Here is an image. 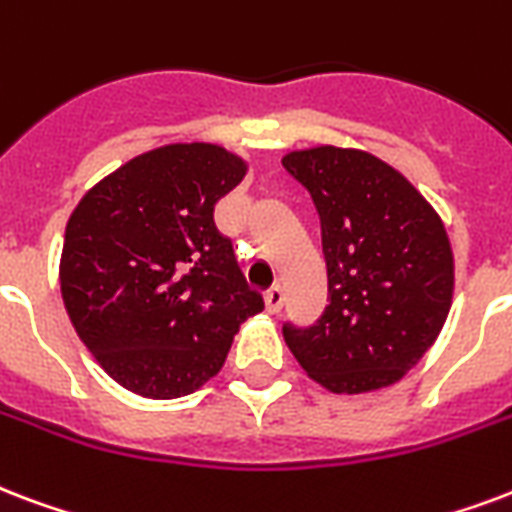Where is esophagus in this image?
Returning a JSON list of instances; mask_svg holds the SVG:
<instances>
[{
	"instance_id": "obj_1",
	"label": "esophagus",
	"mask_w": 512,
	"mask_h": 512,
	"mask_svg": "<svg viewBox=\"0 0 512 512\" xmlns=\"http://www.w3.org/2000/svg\"><path fill=\"white\" fill-rule=\"evenodd\" d=\"M284 306V290L279 284H273L271 290L265 292V308L271 311V314H279Z\"/></svg>"
}]
</instances>
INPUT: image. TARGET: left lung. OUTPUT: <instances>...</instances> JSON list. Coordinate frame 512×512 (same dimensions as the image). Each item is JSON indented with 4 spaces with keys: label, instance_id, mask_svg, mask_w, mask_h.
I'll use <instances>...</instances> for the list:
<instances>
[{
    "label": "left lung",
    "instance_id": "obj_1",
    "mask_svg": "<svg viewBox=\"0 0 512 512\" xmlns=\"http://www.w3.org/2000/svg\"><path fill=\"white\" fill-rule=\"evenodd\" d=\"M322 222L327 306L308 327L284 325L300 368L335 395L395 384L446 325L454 255L438 212L376 155L311 147L284 155Z\"/></svg>",
    "mask_w": 512,
    "mask_h": 512
}]
</instances>
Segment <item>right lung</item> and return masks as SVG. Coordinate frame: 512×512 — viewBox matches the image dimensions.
Wrapping results in <instances>:
<instances>
[{
	"mask_svg": "<svg viewBox=\"0 0 512 512\" xmlns=\"http://www.w3.org/2000/svg\"><path fill=\"white\" fill-rule=\"evenodd\" d=\"M247 174L217 144H166L93 185L66 222L61 295L80 341L150 400L220 373L241 322L265 308L214 206Z\"/></svg>",
	"mask_w": 512,
	"mask_h": 512,
	"instance_id": "add662e5",
	"label": "right lung"
}]
</instances>
